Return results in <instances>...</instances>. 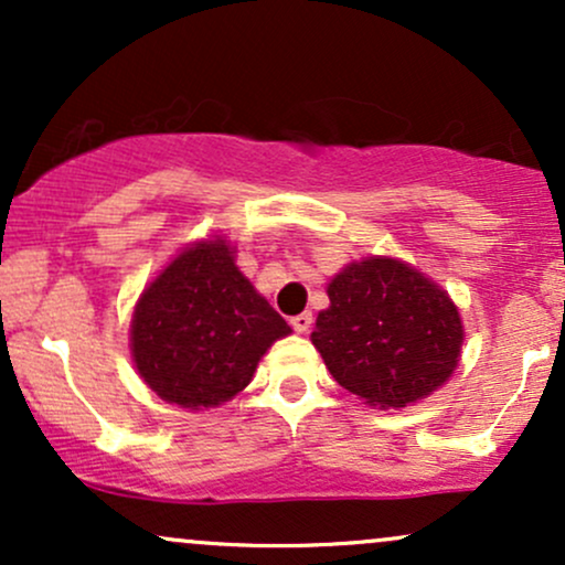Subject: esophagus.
Wrapping results in <instances>:
<instances>
[{"instance_id":"esophagus-1","label":"esophagus","mask_w":565,"mask_h":565,"mask_svg":"<svg viewBox=\"0 0 565 565\" xmlns=\"http://www.w3.org/2000/svg\"><path fill=\"white\" fill-rule=\"evenodd\" d=\"M291 327H295V332L305 334L310 327H313V313H308V310H305V313L295 316V319H291Z\"/></svg>"}]
</instances>
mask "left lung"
I'll use <instances>...</instances> for the list:
<instances>
[{
  "mask_svg": "<svg viewBox=\"0 0 565 565\" xmlns=\"http://www.w3.org/2000/svg\"><path fill=\"white\" fill-rule=\"evenodd\" d=\"M310 334L332 377L366 404L401 408L451 377L462 321L444 289L391 257L348 265Z\"/></svg>",
  "mask_w": 565,
  "mask_h": 565,
  "instance_id": "1",
  "label": "left lung"
}]
</instances>
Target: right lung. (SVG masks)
Here are the masks:
<instances>
[{"label":"right lung","instance_id":"1","mask_svg":"<svg viewBox=\"0 0 565 565\" xmlns=\"http://www.w3.org/2000/svg\"><path fill=\"white\" fill-rule=\"evenodd\" d=\"M287 321L238 274L223 238L180 252L142 291L132 316V355L159 398L217 406L249 385L257 361Z\"/></svg>","mask_w":565,"mask_h":565}]
</instances>
